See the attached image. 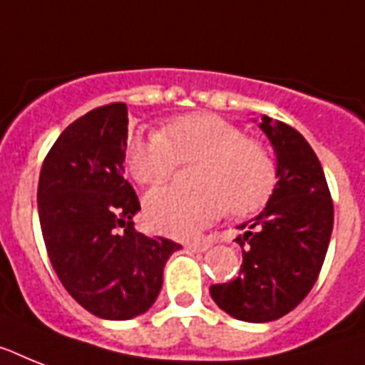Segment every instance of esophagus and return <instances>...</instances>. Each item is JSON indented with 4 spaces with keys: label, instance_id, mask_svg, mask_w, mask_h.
Listing matches in <instances>:
<instances>
[{
    "label": "esophagus",
    "instance_id": "esophagus-1",
    "mask_svg": "<svg viewBox=\"0 0 365 365\" xmlns=\"http://www.w3.org/2000/svg\"><path fill=\"white\" fill-rule=\"evenodd\" d=\"M189 251H195V253H204V251L208 250L210 244H206V242H200V244H197V242H192V244H187L185 245Z\"/></svg>",
    "mask_w": 365,
    "mask_h": 365
}]
</instances>
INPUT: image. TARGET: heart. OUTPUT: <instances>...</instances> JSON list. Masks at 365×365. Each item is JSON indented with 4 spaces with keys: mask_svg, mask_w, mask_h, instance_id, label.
Masks as SVG:
<instances>
[{
    "mask_svg": "<svg viewBox=\"0 0 365 365\" xmlns=\"http://www.w3.org/2000/svg\"><path fill=\"white\" fill-rule=\"evenodd\" d=\"M129 173L142 185H159L173 178L178 163L198 165L195 191L163 187L148 192L144 213L153 229L173 238H195L217 221L227 208L250 215L264 208L274 192L275 163L259 140L210 112H192L168 121L161 133L129 136Z\"/></svg>",
    "mask_w": 365,
    "mask_h": 365,
    "instance_id": "1",
    "label": "heart"
}]
</instances>
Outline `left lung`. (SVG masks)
Returning a JSON list of instances; mask_svg holds the SVG:
<instances>
[{
	"mask_svg": "<svg viewBox=\"0 0 365 365\" xmlns=\"http://www.w3.org/2000/svg\"><path fill=\"white\" fill-rule=\"evenodd\" d=\"M257 121V120H255ZM259 127L277 159L266 208L238 225L244 262L236 279L210 287L225 313L269 322L294 309L315 285L334 227V204L321 161L300 133L262 115Z\"/></svg>",
	"mask_w": 365,
	"mask_h": 365,
	"instance_id": "obj_1",
	"label": "left lung"
}]
</instances>
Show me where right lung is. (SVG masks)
<instances>
[{
	"mask_svg": "<svg viewBox=\"0 0 365 365\" xmlns=\"http://www.w3.org/2000/svg\"><path fill=\"white\" fill-rule=\"evenodd\" d=\"M127 106L112 103L73 121L41 168L38 221L52 268L80 306L106 321L146 313L168 257L182 245L136 232L140 210L127 182Z\"/></svg>",
	"mask_w": 365,
	"mask_h": 365,
	"instance_id": "1",
	"label": "right lung"
}]
</instances>
